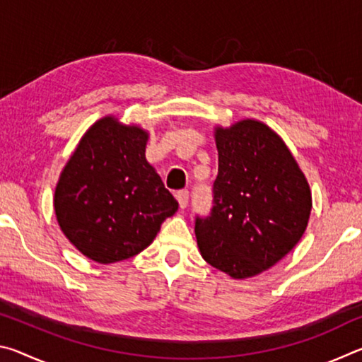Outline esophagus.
Wrapping results in <instances>:
<instances>
[{
    "instance_id": "1",
    "label": "esophagus",
    "mask_w": 362,
    "mask_h": 362,
    "mask_svg": "<svg viewBox=\"0 0 362 362\" xmlns=\"http://www.w3.org/2000/svg\"><path fill=\"white\" fill-rule=\"evenodd\" d=\"M175 198H177V201H179L180 209H185V207L188 206V198H189L188 189H180V192H177Z\"/></svg>"
}]
</instances>
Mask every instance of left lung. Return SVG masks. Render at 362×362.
<instances>
[{
  "instance_id": "8db88e82",
  "label": "left lung",
  "mask_w": 362,
  "mask_h": 362,
  "mask_svg": "<svg viewBox=\"0 0 362 362\" xmlns=\"http://www.w3.org/2000/svg\"><path fill=\"white\" fill-rule=\"evenodd\" d=\"M218 174L211 216L196 217L203 259L235 279L272 268L303 236L311 192L276 132L257 119L216 127Z\"/></svg>"
}]
</instances>
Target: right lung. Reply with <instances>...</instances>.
Returning a JSON list of instances; mask_svg holds the SVG:
<instances>
[{
  "label": "right lung",
  "instance_id": "add662e5",
  "mask_svg": "<svg viewBox=\"0 0 362 362\" xmlns=\"http://www.w3.org/2000/svg\"><path fill=\"white\" fill-rule=\"evenodd\" d=\"M148 132L103 116L86 131L59 177L54 211L79 252L115 263L142 252L179 203L145 158Z\"/></svg>",
  "mask_w": 362,
  "mask_h": 362
}]
</instances>
